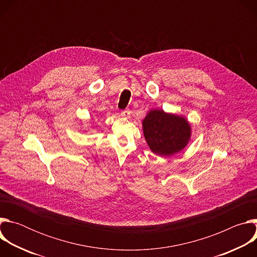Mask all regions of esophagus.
<instances>
[{
	"mask_svg": "<svg viewBox=\"0 0 257 257\" xmlns=\"http://www.w3.org/2000/svg\"><path fill=\"white\" fill-rule=\"evenodd\" d=\"M121 116L125 117V118H129V116H130V109L129 108L123 109V111L121 112Z\"/></svg>",
	"mask_w": 257,
	"mask_h": 257,
	"instance_id": "1",
	"label": "esophagus"
}]
</instances>
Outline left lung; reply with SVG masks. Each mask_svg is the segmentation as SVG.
Instances as JSON below:
<instances>
[{
    "instance_id": "1",
    "label": "left lung",
    "mask_w": 257,
    "mask_h": 257,
    "mask_svg": "<svg viewBox=\"0 0 257 257\" xmlns=\"http://www.w3.org/2000/svg\"><path fill=\"white\" fill-rule=\"evenodd\" d=\"M143 133L151 150L160 156H172L185 148L190 126L182 117L153 109L142 122Z\"/></svg>"
}]
</instances>
